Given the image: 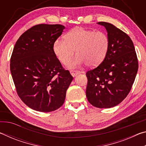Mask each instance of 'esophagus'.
<instances>
[{"label":"esophagus","mask_w":146,"mask_h":146,"mask_svg":"<svg viewBox=\"0 0 146 146\" xmlns=\"http://www.w3.org/2000/svg\"><path fill=\"white\" fill-rule=\"evenodd\" d=\"M82 73V72H81V71H76V70H70V73H71V75H72L73 76H76L77 75H78V74H80V73Z\"/></svg>","instance_id":"esophagus-1"}]
</instances>
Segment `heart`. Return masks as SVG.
Wrapping results in <instances>:
<instances>
[{
	"mask_svg": "<svg viewBox=\"0 0 146 146\" xmlns=\"http://www.w3.org/2000/svg\"><path fill=\"white\" fill-rule=\"evenodd\" d=\"M109 46L110 39L105 32L76 27L68 31L64 39L55 40L53 51L59 61L66 65L73 58L76 50L77 56L69 65L71 68L84 64L88 67H95L104 60Z\"/></svg>",
	"mask_w": 146,
	"mask_h": 146,
	"instance_id": "b5f03b06",
	"label": "heart"
}]
</instances>
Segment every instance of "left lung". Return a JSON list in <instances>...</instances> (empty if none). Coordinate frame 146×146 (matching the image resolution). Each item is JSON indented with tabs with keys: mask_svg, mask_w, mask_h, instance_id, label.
<instances>
[{
	"mask_svg": "<svg viewBox=\"0 0 146 146\" xmlns=\"http://www.w3.org/2000/svg\"><path fill=\"white\" fill-rule=\"evenodd\" d=\"M108 31L110 46L107 55L97 68L86 73V97L91 105L110 108L118 105L131 90L138 63L133 41L114 25L99 22Z\"/></svg>",
	"mask_w": 146,
	"mask_h": 146,
	"instance_id": "1",
	"label": "left lung"
}]
</instances>
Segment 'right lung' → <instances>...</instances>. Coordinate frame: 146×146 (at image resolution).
I'll list each match as a JSON object with an SVG mask.
<instances>
[{
	"label": "right lung",
	"instance_id": "right-lung-1",
	"mask_svg": "<svg viewBox=\"0 0 146 146\" xmlns=\"http://www.w3.org/2000/svg\"><path fill=\"white\" fill-rule=\"evenodd\" d=\"M65 28L61 24H37L17 40L10 59L17 93L33 110L50 112L60 108L73 76L53 51V44Z\"/></svg>",
	"mask_w": 146,
	"mask_h": 146
}]
</instances>
